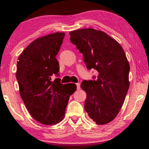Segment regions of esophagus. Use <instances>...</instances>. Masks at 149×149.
Listing matches in <instances>:
<instances>
[{"mask_svg": "<svg viewBox=\"0 0 149 149\" xmlns=\"http://www.w3.org/2000/svg\"><path fill=\"white\" fill-rule=\"evenodd\" d=\"M76 86H77V89H80V84H79V83H77Z\"/></svg>", "mask_w": 149, "mask_h": 149, "instance_id": "esophagus-1", "label": "esophagus"}]
</instances>
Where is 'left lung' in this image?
Listing matches in <instances>:
<instances>
[{"instance_id": "8db88e82", "label": "left lung", "mask_w": 149, "mask_h": 149, "mask_svg": "<svg viewBox=\"0 0 149 149\" xmlns=\"http://www.w3.org/2000/svg\"><path fill=\"white\" fill-rule=\"evenodd\" d=\"M70 35L87 68L99 73L97 77L93 76L95 79L81 84L87 93L85 111L97 124L109 123L118 115L129 89L130 68L125 52L116 41L99 30L77 29Z\"/></svg>"}]
</instances>
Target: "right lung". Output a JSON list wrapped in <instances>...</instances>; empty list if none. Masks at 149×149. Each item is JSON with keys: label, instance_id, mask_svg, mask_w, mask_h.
<instances>
[{"label": "right lung", "instance_id": "obj_1", "mask_svg": "<svg viewBox=\"0 0 149 149\" xmlns=\"http://www.w3.org/2000/svg\"><path fill=\"white\" fill-rule=\"evenodd\" d=\"M65 36L56 32L37 39L22 52L17 62L16 79L20 96L30 114L44 125L56 124L64 118L70 95L76 85H63L56 56Z\"/></svg>", "mask_w": 149, "mask_h": 149}]
</instances>
